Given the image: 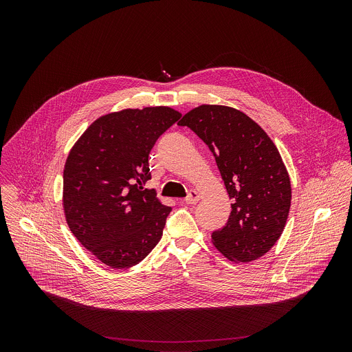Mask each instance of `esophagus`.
Returning <instances> with one entry per match:
<instances>
[{"mask_svg":"<svg viewBox=\"0 0 352 352\" xmlns=\"http://www.w3.org/2000/svg\"><path fill=\"white\" fill-rule=\"evenodd\" d=\"M199 200V193L196 192V190H189V193H188V196L185 197V204L186 205H193V204H196Z\"/></svg>","mask_w":352,"mask_h":352,"instance_id":"esophagus-1","label":"esophagus"}]
</instances>
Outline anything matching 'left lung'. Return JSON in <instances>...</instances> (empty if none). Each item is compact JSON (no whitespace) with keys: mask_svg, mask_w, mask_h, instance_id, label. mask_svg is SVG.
I'll use <instances>...</instances> for the list:
<instances>
[{"mask_svg":"<svg viewBox=\"0 0 352 352\" xmlns=\"http://www.w3.org/2000/svg\"><path fill=\"white\" fill-rule=\"evenodd\" d=\"M213 153L227 188L231 213L212 241L230 261L250 262L277 242L291 206V184L277 147L243 113L226 106H199L178 122Z\"/></svg>","mask_w":352,"mask_h":352,"instance_id":"obj_1","label":"left lung"}]
</instances>
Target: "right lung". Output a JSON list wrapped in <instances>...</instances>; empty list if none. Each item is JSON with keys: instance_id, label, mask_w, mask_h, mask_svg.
Masks as SVG:
<instances>
[{"instance_id": "right-lung-1", "label": "right lung", "mask_w": 352, "mask_h": 352, "mask_svg": "<svg viewBox=\"0 0 352 352\" xmlns=\"http://www.w3.org/2000/svg\"><path fill=\"white\" fill-rule=\"evenodd\" d=\"M181 114L170 107L124 110L96 120L64 170V212L76 239L104 265L128 269L163 235L171 208L143 185L148 153Z\"/></svg>"}]
</instances>
